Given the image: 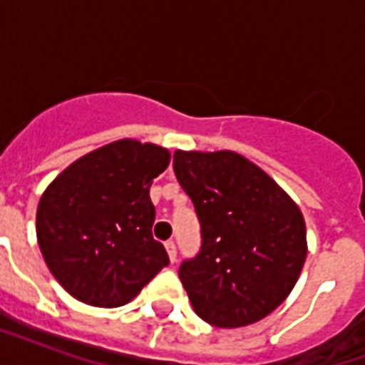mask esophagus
I'll use <instances>...</instances> for the list:
<instances>
[{"label":"esophagus","mask_w":365,"mask_h":365,"mask_svg":"<svg viewBox=\"0 0 365 365\" xmlns=\"http://www.w3.org/2000/svg\"><path fill=\"white\" fill-rule=\"evenodd\" d=\"M165 248H166V252H168V257H170V261L174 263V261H176V257H178L176 244L172 242V240H168V242L165 244Z\"/></svg>","instance_id":"1"}]
</instances>
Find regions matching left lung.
<instances>
[{
  "instance_id": "obj_1",
  "label": "left lung",
  "mask_w": 365,
  "mask_h": 365,
  "mask_svg": "<svg viewBox=\"0 0 365 365\" xmlns=\"http://www.w3.org/2000/svg\"><path fill=\"white\" fill-rule=\"evenodd\" d=\"M202 246L180 280L195 312L217 328L269 317L294 289L307 257L299 206L265 170L235 151H174Z\"/></svg>"
}]
</instances>
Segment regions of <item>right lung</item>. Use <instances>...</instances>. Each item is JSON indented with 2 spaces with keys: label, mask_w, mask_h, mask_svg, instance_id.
<instances>
[{
  "label": "right lung",
  "mask_w": 365,
  "mask_h": 365,
  "mask_svg": "<svg viewBox=\"0 0 365 365\" xmlns=\"http://www.w3.org/2000/svg\"><path fill=\"white\" fill-rule=\"evenodd\" d=\"M170 163V151L132 138L73 160L43 191L37 242L48 271L77 301L126 305L168 265L153 239L149 187Z\"/></svg>",
  "instance_id": "right-lung-1"
}]
</instances>
